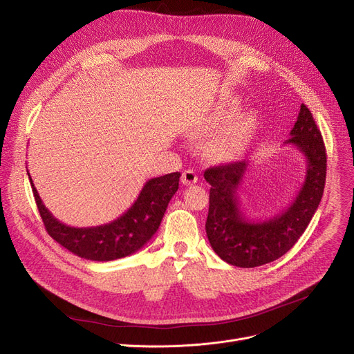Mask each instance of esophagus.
Returning a JSON list of instances; mask_svg holds the SVG:
<instances>
[{
    "label": "esophagus",
    "instance_id": "esophagus-1",
    "mask_svg": "<svg viewBox=\"0 0 354 354\" xmlns=\"http://www.w3.org/2000/svg\"><path fill=\"white\" fill-rule=\"evenodd\" d=\"M196 180H198V175L192 169H188L182 174V183L187 185V187L188 185H194Z\"/></svg>",
    "mask_w": 354,
    "mask_h": 354
}]
</instances>
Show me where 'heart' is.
<instances>
[{
    "label": "heart",
    "instance_id": "1",
    "mask_svg": "<svg viewBox=\"0 0 354 354\" xmlns=\"http://www.w3.org/2000/svg\"><path fill=\"white\" fill-rule=\"evenodd\" d=\"M239 99L235 96H230L219 102L215 110L203 122L202 130L209 132V130H215L221 124H224L239 110ZM255 122L257 119L252 111H245V113L233 118L224 129L211 138L208 145L209 153L216 159H230L234 156L238 149L252 135Z\"/></svg>",
    "mask_w": 354,
    "mask_h": 354
}]
</instances>
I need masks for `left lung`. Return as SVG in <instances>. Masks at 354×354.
Listing matches in <instances>:
<instances>
[{"instance_id":"8db88e82","label":"left lung","mask_w":354,"mask_h":354,"mask_svg":"<svg viewBox=\"0 0 354 354\" xmlns=\"http://www.w3.org/2000/svg\"><path fill=\"white\" fill-rule=\"evenodd\" d=\"M284 145L297 147L306 158V179L290 205L267 221L248 219L241 211L236 189L247 171L245 160L214 166L203 174L211 185L207 235L212 250L231 266L252 268L283 257L303 235L319 208L327 156L320 130L306 104H301Z\"/></svg>"}]
</instances>
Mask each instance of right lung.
Returning a JSON list of instances; mask_svg holds the SVG:
<instances>
[{
  "label": "right lung",
  "instance_id": "right-lung-1",
  "mask_svg": "<svg viewBox=\"0 0 354 354\" xmlns=\"http://www.w3.org/2000/svg\"><path fill=\"white\" fill-rule=\"evenodd\" d=\"M28 174V172H27ZM37 208L48 235L70 252L91 261H113L139 251L158 231L167 203L179 188V172L149 179L123 215L109 224L74 228L68 227L44 207L28 174Z\"/></svg>",
  "mask_w": 354,
  "mask_h": 354
}]
</instances>
